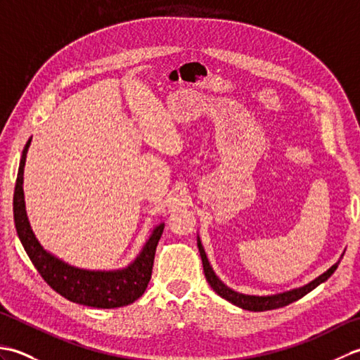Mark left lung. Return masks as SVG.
<instances>
[{
    "label": "left lung",
    "instance_id": "8db88e82",
    "mask_svg": "<svg viewBox=\"0 0 360 360\" xmlns=\"http://www.w3.org/2000/svg\"><path fill=\"white\" fill-rule=\"evenodd\" d=\"M198 249H200V255L202 259V267H204V274H205V278H207L209 285L213 288V290L219 295L226 298L227 302L233 303L235 307L243 308V309H248V311H254V312H259V311H269V309H277V308H283V307H288L289 303L297 302L298 298H302L307 295L308 292H311L312 289H316L320 283L326 281L328 278L331 277L334 274V271L338 269V266L340 263V259L335 264H333L330 269L326 272H323L322 275H319L316 280H312L308 285H304L302 288H295V289H290L286 290V292H281V294H275V295H246V294H240L236 292V290L227 288L223 281H221L217 274L213 272L212 266L207 259V255H205V250L201 244L200 236H198ZM343 257V255H342Z\"/></svg>",
    "mask_w": 360,
    "mask_h": 360
}]
</instances>
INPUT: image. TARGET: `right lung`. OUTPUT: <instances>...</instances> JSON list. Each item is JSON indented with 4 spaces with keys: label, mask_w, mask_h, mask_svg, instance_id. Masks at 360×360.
I'll return each instance as SVG.
<instances>
[{
    "label": "right lung",
    "mask_w": 360,
    "mask_h": 360,
    "mask_svg": "<svg viewBox=\"0 0 360 360\" xmlns=\"http://www.w3.org/2000/svg\"><path fill=\"white\" fill-rule=\"evenodd\" d=\"M29 145L30 139L27 141L25 150H22L20 160L17 184H15L13 192V219L20 241L30 262L34 263L44 281L56 292L63 295L70 302L101 309L120 308L136 302L145 292L150 283L156 246L160 240V235L164 232V224H159L153 229L141 254L124 269L88 271L74 267L53 257L48 250H44L35 238L26 215L25 193H22V173H25Z\"/></svg>",
    "instance_id": "add662e5"
}]
</instances>
